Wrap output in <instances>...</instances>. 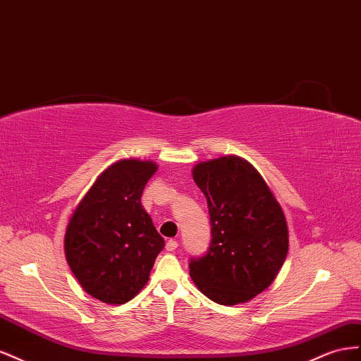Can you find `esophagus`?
<instances>
[{
    "label": "esophagus",
    "mask_w": 361,
    "mask_h": 361,
    "mask_svg": "<svg viewBox=\"0 0 361 361\" xmlns=\"http://www.w3.org/2000/svg\"><path fill=\"white\" fill-rule=\"evenodd\" d=\"M177 248H178V242L175 240V239H169V240L166 242V251L172 252V251H175Z\"/></svg>",
    "instance_id": "obj_1"
}]
</instances>
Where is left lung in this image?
<instances>
[{"label": "left lung", "mask_w": 361, "mask_h": 361, "mask_svg": "<svg viewBox=\"0 0 361 361\" xmlns=\"http://www.w3.org/2000/svg\"><path fill=\"white\" fill-rule=\"evenodd\" d=\"M193 180L207 198L212 240L190 259L192 280L218 304L250 301L274 281L289 250L280 204L252 164L235 156L198 163Z\"/></svg>", "instance_id": "8db88e82"}]
</instances>
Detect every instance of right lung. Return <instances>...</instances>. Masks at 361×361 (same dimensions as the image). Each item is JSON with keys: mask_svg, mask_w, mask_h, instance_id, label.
I'll use <instances>...</instances> for the list:
<instances>
[{"mask_svg": "<svg viewBox=\"0 0 361 361\" xmlns=\"http://www.w3.org/2000/svg\"><path fill=\"white\" fill-rule=\"evenodd\" d=\"M152 161L121 160L102 172L68 224L65 252L81 287L106 304H123L147 284L164 240L140 198Z\"/></svg>", "mask_w": 361, "mask_h": 361, "instance_id": "1", "label": "right lung"}]
</instances>
